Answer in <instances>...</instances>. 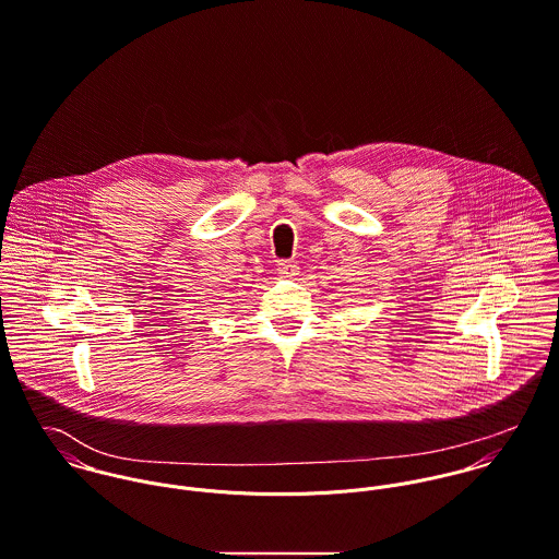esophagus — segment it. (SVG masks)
Here are the masks:
<instances>
[{
    "label": "esophagus",
    "instance_id": "obj_1",
    "mask_svg": "<svg viewBox=\"0 0 559 559\" xmlns=\"http://www.w3.org/2000/svg\"><path fill=\"white\" fill-rule=\"evenodd\" d=\"M276 270H278L281 276H287V278H292V276H296L300 272V267H298V263L294 259L276 261Z\"/></svg>",
    "mask_w": 559,
    "mask_h": 559
}]
</instances>
